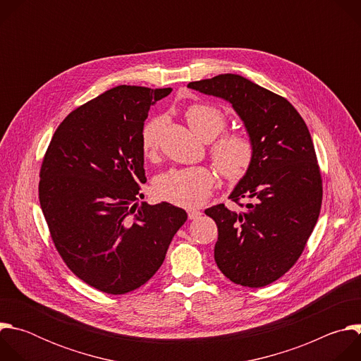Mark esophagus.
Returning a JSON list of instances; mask_svg holds the SVG:
<instances>
[{
  "label": "esophagus",
  "mask_w": 361,
  "mask_h": 361,
  "mask_svg": "<svg viewBox=\"0 0 361 361\" xmlns=\"http://www.w3.org/2000/svg\"><path fill=\"white\" fill-rule=\"evenodd\" d=\"M187 214H188V219H190V220H197V219H200V216H201V213H200L198 210H195V209L188 210Z\"/></svg>",
  "instance_id": "34e87169"
}]
</instances>
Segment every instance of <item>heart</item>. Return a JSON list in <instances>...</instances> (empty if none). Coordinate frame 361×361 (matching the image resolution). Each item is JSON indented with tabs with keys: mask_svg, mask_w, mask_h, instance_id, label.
<instances>
[{
	"mask_svg": "<svg viewBox=\"0 0 361 361\" xmlns=\"http://www.w3.org/2000/svg\"><path fill=\"white\" fill-rule=\"evenodd\" d=\"M190 128L202 140L216 138L227 124L226 114L216 106L195 102L184 113ZM163 118L148 120L141 131V149L145 157L152 156L159 147ZM212 156L220 173L228 181H238L248 171L254 159V142L247 133L231 131L220 137L213 145ZM216 184V176L205 167L171 169L154 180V192L180 207H195L207 200Z\"/></svg>",
	"mask_w": 361,
	"mask_h": 361,
	"instance_id": "heart-1",
	"label": "heart"
}]
</instances>
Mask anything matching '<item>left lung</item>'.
<instances>
[{"mask_svg": "<svg viewBox=\"0 0 361 361\" xmlns=\"http://www.w3.org/2000/svg\"><path fill=\"white\" fill-rule=\"evenodd\" d=\"M187 87L228 101L254 142L252 163L230 194L235 202L248 200L245 210L217 204L204 213L219 228L214 260L221 273L244 287H264L295 264L320 214L323 185L310 131L284 97L241 75Z\"/></svg>", "mask_w": 361, "mask_h": 361, "instance_id": "obj_1", "label": "left lung"}]
</instances>
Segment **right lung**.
<instances>
[{
    "mask_svg": "<svg viewBox=\"0 0 361 361\" xmlns=\"http://www.w3.org/2000/svg\"><path fill=\"white\" fill-rule=\"evenodd\" d=\"M171 88L118 85L70 113L39 171V204L67 267L88 286L126 294L161 267L187 213L138 204L147 181L141 131Z\"/></svg>",
    "mask_w": 361,
    "mask_h": 361,
    "instance_id": "obj_1",
    "label": "right lung"
}]
</instances>
